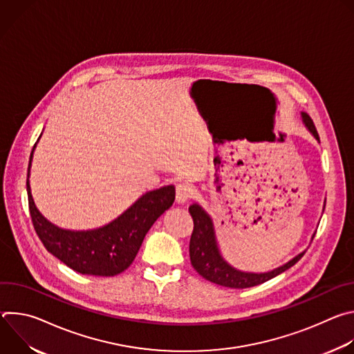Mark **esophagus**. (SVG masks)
<instances>
[{
	"instance_id": "34e87169",
	"label": "esophagus",
	"mask_w": 354,
	"mask_h": 354,
	"mask_svg": "<svg viewBox=\"0 0 354 354\" xmlns=\"http://www.w3.org/2000/svg\"><path fill=\"white\" fill-rule=\"evenodd\" d=\"M176 201L178 203H185L193 194V186L189 182H180L176 185Z\"/></svg>"
}]
</instances>
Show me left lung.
Here are the masks:
<instances>
[{"mask_svg": "<svg viewBox=\"0 0 354 354\" xmlns=\"http://www.w3.org/2000/svg\"><path fill=\"white\" fill-rule=\"evenodd\" d=\"M302 119L304 123L310 129V131L315 136L317 140H319L317 127L313 122V119L307 115L302 113ZM189 213L193 218V232L189 242V255H190V263L193 269L206 280L216 283L223 287L230 288H248L254 287L258 284H262L277 274L283 273L284 270L294 266L306 252H302L298 257H295L292 261L286 263L284 266L269 272V273H243L239 270H235L231 268L227 262L223 261V258L218 254V249L214 239V230L213 223L210 217L205 213V210L197 205H193L189 207Z\"/></svg>", "mask_w": 354, "mask_h": 354, "instance_id": "1", "label": "left lung"}]
</instances>
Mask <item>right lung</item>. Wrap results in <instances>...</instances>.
<instances>
[{
    "label": "right lung",
    "mask_w": 354,
    "mask_h": 354,
    "mask_svg": "<svg viewBox=\"0 0 354 354\" xmlns=\"http://www.w3.org/2000/svg\"><path fill=\"white\" fill-rule=\"evenodd\" d=\"M26 190L32 223L44 248L70 269L104 277L116 276L133 263L145 234L175 200V187L164 186L142 194L119 218L102 228L67 231L48 223L37 212L29 182Z\"/></svg>",
    "instance_id": "obj_1"
}]
</instances>
